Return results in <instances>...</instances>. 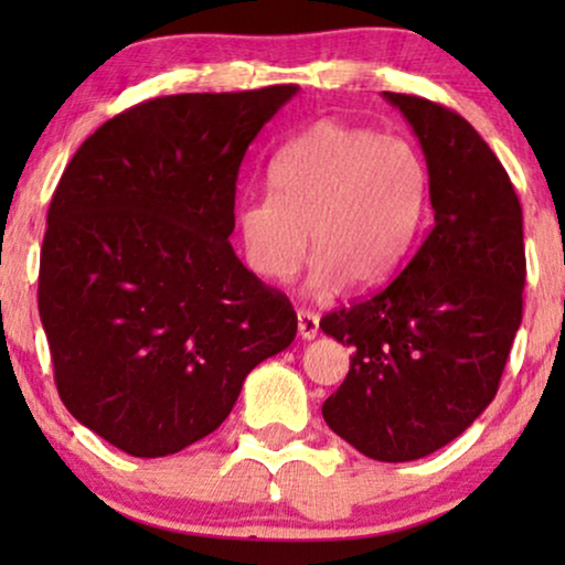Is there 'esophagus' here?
<instances>
[{
  "mask_svg": "<svg viewBox=\"0 0 565 565\" xmlns=\"http://www.w3.org/2000/svg\"><path fill=\"white\" fill-rule=\"evenodd\" d=\"M298 334L303 339H313L319 334V316L311 313V311H303L300 308L298 311Z\"/></svg>",
  "mask_w": 565,
  "mask_h": 565,
  "instance_id": "1",
  "label": "esophagus"
}]
</instances>
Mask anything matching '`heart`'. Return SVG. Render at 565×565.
<instances>
[{"label":"heart","mask_w":565,"mask_h":565,"mask_svg":"<svg viewBox=\"0 0 565 565\" xmlns=\"http://www.w3.org/2000/svg\"><path fill=\"white\" fill-rule=\"evenodd\" d=\"M269 195L238 207L244 262L285 282L306 262L311 290L375 288L404 265L429 211L427 161L408 141L339 120L290 138L269 164Z\"/></svg>","instance_id":"obj_1"}]
</instances>
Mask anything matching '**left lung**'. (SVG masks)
<instances>
[{
	"label": "left lung",
	"instance_id": "8db88e82",
	"mask_svg": "<svg viewBox=\"0 0 565 565\" xmlns=\"http://www.w3.org/2000/svg\"><path fill=\"white\" fill-rule=\"evenodd\" d=\"M383 97L419 138L435 226L385 288L321 319L352 347L321 414L367 458L406 462L452 443L497 396L527 262L520 198L476 128L431 99Z\"/></svg>",
	"mask_w": 565,
	"mask_h": 565
}]
</instances>
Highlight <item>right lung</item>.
<instances>
[{
	"label": "right lung",
	"mask_w": 565,
	"mask_h": 565,
	"mask_svg": "<svg viewBox=\"0 0 565 565\" xmlns=\"http://www.w3.org/2000/svg\"><path fill=\"white\" fill-rule=\"evenodd\" d=\"M296 92L146 99L58 180L38 275L53 377L74 419L122 452L164 458L207 437L296 339L288 296L228 242L244 153Z\"/></svg>",
	"instance_id": "add662e5"
}]
</instances>
